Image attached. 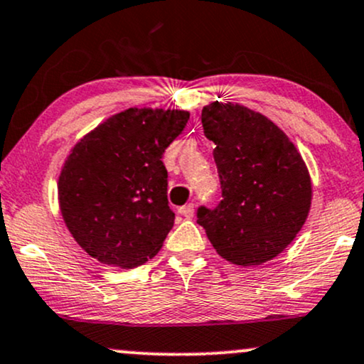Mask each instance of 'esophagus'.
<instances>
[{"label": "esophagus", "mask_w": 364, "mask_h": 364, "mask_svg": "<svg viewBox=\"0 0 364 364\" xmlns=\"http://www.w3.org/2000/svg\"><path fill=\"white\" fill-rule=\"evenodd\" d=\"M178 211H179V215L185 216V218H191V216L195 215V205L188 203L185 206H181V208H179Z\"/></svg>", "instance_id": "1"}]
</instances>
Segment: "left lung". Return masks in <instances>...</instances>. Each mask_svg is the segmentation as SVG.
<instances>
[{"label":"left lung","instance_id":"obj_1","mask_svg":"<svg viewBox=\"0 0 364 364\" xmlns=\"http://www.w3.org/2000/svg\"><path fill=\"white\" fill-rule=\"evenodd\" d=\"M201 124L215 142L222 201L198 208L196 222L225 260L243 267L272 260L309 215L304 159L282 129L245 105L216 100L201 110Z\"/></svg>","mask_w":364,"mask_h":364}]
</instances>
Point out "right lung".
<instances>
[{
  "label": "right lung",
  "instance_id": "right-lung-1",
  "mask_svg": "<svg viewBox=\"0 0 364 364\" xmlns=\"http://www.w3.org/2000/svg\"><path fill=\"white\" fill-rule=\"evenodd\" d=\"M190 112L131 107L73 146L58 178V203L75 242L94 259L132 269L158 254L174 213L163 153Z\"/></svg>",
  "mask_w": 364,
  "mask_h": 364
}]
</instances>
